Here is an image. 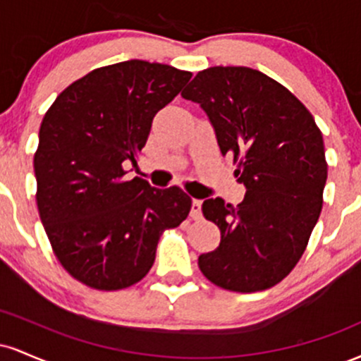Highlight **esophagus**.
I'll use <instances>...</instances> for the list:
<instances>
[{"instance_id": "1", "label": "esophagus", "mask_w": 361, "mask_h": 361, "mask_svg": "<svg viewBox=\"0 0 361 361\" xmlns=\"http://www.w3.org/2000/svg\"><path fill=\"white\" fill-rule=\"evenodd\" d=\"M190 215H192L193 221H200L202 219V202L200 200L192 202V212H190Z\"/></svg>"}]
</instances>
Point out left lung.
<instances>
[{
	"label": "left lung",
	"instance_id": "left-lung-1",
	"mask_svg": "<svg viewBox=\"0 0 361 361\" xmlns=\"http://www.w3.org/2000/svg\"><path fill=\"white\" fill-rule=\"evenodd\" d=\"M181 97L205 110L246 186L238 207L222 198L202 205L221 244L198 256V268L231 292L275 287L299 263L322 210L327 163L316 120L283 85L244 66L204 69Z\"/></svg>",
	"mask_w": 361,
	"mask_h": 361
}]
</instances>
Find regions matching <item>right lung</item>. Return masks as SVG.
I'll use <instances>...</instances> for the list:
<instances>
[{"label": "right lung", "mask_w": 361, "mask_h": 361, "mask_svg": "<svg viewBox=\"0 0 361 361\" xmlns=\"http://www.w3.org/2000/svg\"><path fill=\"white\" fill-rule=\"evenodd\" d=\"M192 73L132 59L93 69L44 115L34 156L37 207L66 271L94 290H122L147 275L161 234L188 217L180 186L126 180L152 118Z\"/></svg>", "instance_id": "add662e5"}]
</instances>
